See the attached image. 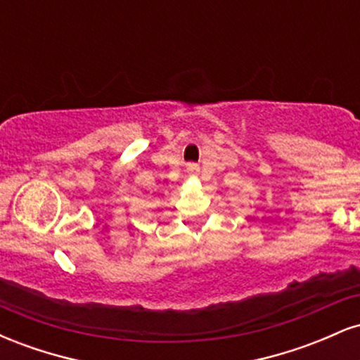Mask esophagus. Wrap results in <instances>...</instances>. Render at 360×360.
I'll use <instances>...</instances> for the list:
<instances>
[{"mask_svg": "<svg viewBox=\"0 0 360 360\" xmlns=\"http://www.w3.org/2000/svg\"><path fill=\"white\" fill-rule=\"evenodd\" d=\"M188 172L189 174H198V172H200V167H198L196 164H188Z\"/></svg>", "mask_w": 360, "mask_h": 360, "instance_id": "1", "label": "esophagus"}]
</instances>
